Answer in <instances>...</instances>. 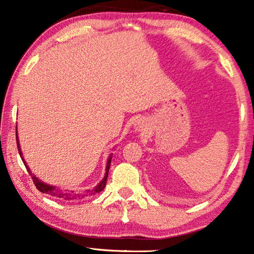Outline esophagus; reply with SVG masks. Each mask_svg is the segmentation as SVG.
I'll return each mask as SVG.
<instances>
[{"instance_id": "esophagus-1", "label": "esophagus", "mask_w": 254, "mask_h": 254, "mask_svg": "<svg viewBox=\"0 0 254 254\" xmlns=\"http://www.w3.org/2000/svg\"><path fill=\"white\" fill-rule=\"evenodd\" d=\"M134 130L136 132H145L148 130V123L142 119L137 120V121L134 123Z\"/></svg>"}]
</instances>
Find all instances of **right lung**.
<instances>
[{"label":"right lung","mask_w":254,"mask_h":254,"mask_svg":"<svg viewBox=\"0 0 254 254\" xmlns=\"http://www.w3.org/2000/svg\"><path fill=\"white\" fill-rule=\"evenodd\" d=\"M15 135H16V144H18V150H19V153H20V157L21 159H22V161L24 163L25 168L28 169L29 174H31V171H30L29 167L27 166V163H25L24 159L22 157V153H21V150H20V145H19V140H18V133L15 132ZM111 160H112V157L109 158V160H107V165H106V173H105V176L104 178H103L102 182L97 185V186L94 188V190L91 191V190H87V192H84V194H75L74 191H70V192H67V191H63L62 189L59 188H56L55 186H49V185L47 184H44L41 182V180H39L38 178L34 177V176H32V180H33V184L36 185L37 189L41 192H44V194H48L50 196H54V197H59V198H64V199H77V198H83V197L87 196V195H94L95 192H100L102 191L103 189L105 188V185H106V180H107V176H109V170H110V166H111Z\"/></svg>","instance_id":"right-lung-1"}]
</instances>
